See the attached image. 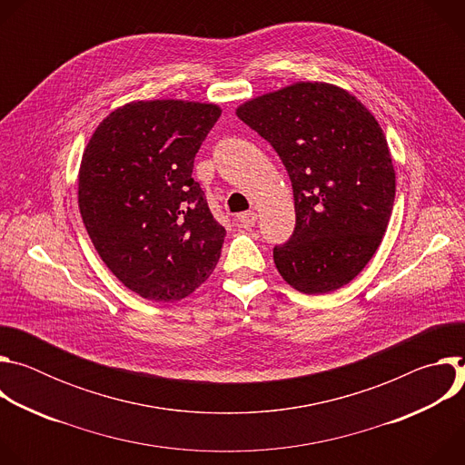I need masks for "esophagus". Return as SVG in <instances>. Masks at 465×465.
<instances>
[{"instance_id": "esophagus-1", "label": "esophagus", "mask_w": 465, "mask_h": 465, "mask_svg": "<svg viewBox=\"0 0 465 465\" xmlns=\"http://www.w3.org/2000/svg\"><path fill=\"white\" fill-rule=\"evenodd\" d=\"M237 221L242 224V226H253L255 224V221H257V215H255V212H244V213H239L237 215Z\"/></svg>"}]
</instances>
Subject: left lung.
Masks as SVG:
<instances>
[{
	"instance_id": "obj_1",
	"label": "left lung",
	"mask_w": 465,
	"mask_h": 465,
	"mask_svg": "<svg viewBox=\"0 0 465 465\" xmlns=\"http://www.w3.org/2000/svg\"><path fill=\"white\" fill-rule=\"evenodd\" d=\"M282 158L296 228L274 248L282 278L300 292L350 283L377 252L393 198L391 154L373 114L327 83H294L235 110Z\"/></svg>"
}]
</instances>
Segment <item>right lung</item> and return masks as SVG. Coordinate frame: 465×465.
Returning <instances> with one entry per match:
<instances>
[{
	"mask_svg": "<svg viewBox=\"0 0 465 465\" xmlns=\"http://www.w3.org/2000/svg\"><path fill=\"white\" fill-rule=\"evenodd\" d=\"M213 103L134 101L110 112L79 169V210L112 274L151 302H174L217 267L226 230L193 162L221 117Z\"/></svg>",
	"mask_w": 465,
	"mask_h": 465,
	"instance_id": "obj_1",
	"label": "right lung"
}]
</instances>
